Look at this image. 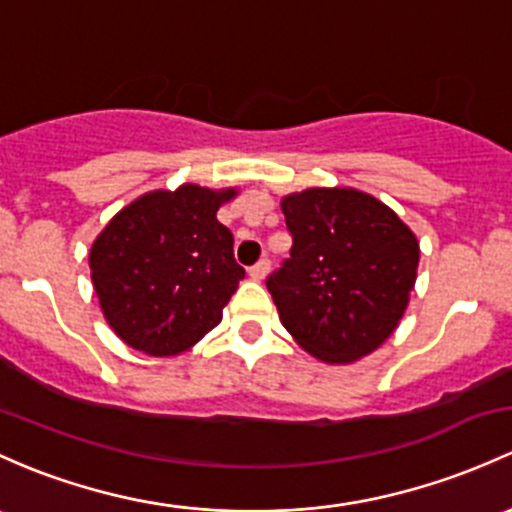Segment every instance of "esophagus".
Segmentation results:
<instances>
[{"mask_svg":"<svg viewBox=\"0 0 512 512\" xmlns=\"http://www.w3.org/2000/svg\"><path fill=\"white\" fill-rule=\"evenodd\" d=\"M267 270H270V262L260 260V262H255L250 270H247V274H250V279H255V282H262V279L267 277Z\"/></svg>","mask_w":512,"mask_h":512,"instance_id":"esophagus-1","label":"esophagus"}]
</instances>
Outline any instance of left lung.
Here are the masks:
<instances>
[{
	"mask_svg": "<svg viewBox=\"0 0 512 512\" xmlns=\"http://www.w3.org/2000/svg\"><path fill=\"white\" fill-rule=\"evenodd\" d=\"M282 213L292 250L267 289L284 328L324 363H353L383 346L417 279L412 230L355 188L289 193Z\"/></svg>",
	"mask_w": 512,
	"mask_h": 512,
	"instance_id": "left-lung-1",
	"label": "left lung"
}]
</instances>
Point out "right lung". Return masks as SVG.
<instances>
[{"instance_id":"obj_1","label":"right lung","mask_w":512,"mask_h":512,"mask_svg":"<svg viewBox=\"0 0 512 512\" xmlns=\"http://www.w3.org/2000/svg\"><path fill=\"white\" fill-rule=\"evenodd\" d=\"M235 188L184 184L122 208L90 247V277L112 331L147 355H179L223 319L245 270L215 213Z\"/></svg>"}]
</instances>
